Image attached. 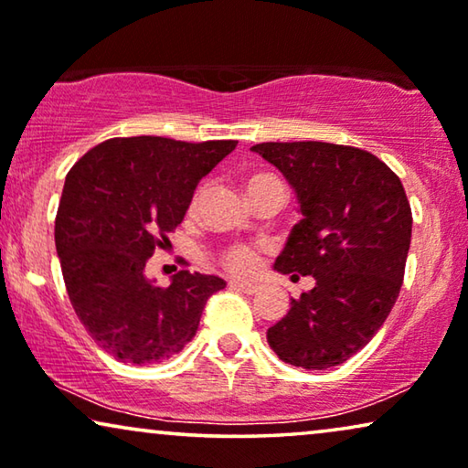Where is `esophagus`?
<instances>
[{"mask_svg": "<svg viewBox=\"0 0 468 468\" xmlns=\"http://www.w3.org/2000/svg\"><path fill=\"white\" fill-rule=\"evenodd\" d=\"M229 287H234V290H240L245 293H258L260 290L258 283H249V281H229Z\"/></svg>", "mask_w": 468, "mask_h": 468, "instance_id": "obj_1", "label": "esophagus"}]
</instances>
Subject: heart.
Returning a JSON list of instances; mask_svg holds the SVG:
<instances>
[{
    "label": "heart",
    "instance_id": "heart-1",
    "mask_svg": "<svg viewBox=\"0 0 468 468\" xmlns=\"http://www.w3.org/2000/svg\"><path fill=\"white\" fill-rule=\"evenodd\" d=\"M268 181H274V178L268 175H253L247 178V189H253V187H258V185L268 183ZM197 202H200V194H196L194 200H191V210H196ZM223 264H226L232 272L251 274L255 268H258L260 258L253 249H249L245 245H234V247H229L226 253H223Z\"/></svg>",
    "mask_w": 468,
    "mask_h": 468
}]
</instances>
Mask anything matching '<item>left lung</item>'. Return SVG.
<instances>
[{
	"instance_id": "obj_1",
	"label": "left lung",
	"mask_w": 468,
	"mask_h": 468,
	"mask_svg": "<svg viewBox=\"0 0 468 468\" xmlns=\"http://www.w3.org/2000/svg\"><path fill=\"white\" fill-rule=\"evenodd\" d=\"M251 151L285 176L303 215L274 271L315 279L268 328V345L292 367H338L377 335L400 293L413 226L405 189L379 157L354 146L261 143Z\"/></svg>"
}]
</instances>
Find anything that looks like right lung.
Returning <instances> with one entry per match:
<instances>
[{
    "label": "right lung",
    "instance_id": "right-lung-1",
    "mask_svg": "<svg viewBox=\"0 0 468 468\" xmlns=\"http://www.w3.org/2000/svg\"><path fill=\"white\" fill-rule=\"evenodd\" d=\"M236 144L111 138L68 172L57 255L76 315L114 360L155 364L178 354L196 336L207 300L226 287L215 274L189 271L159 287L144 266L157 247L170 245L197 183Z\"/></svg>",
    "mask_w": 468,
    "mask_h": 468
}]
</instances>
